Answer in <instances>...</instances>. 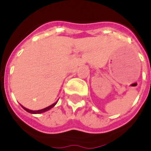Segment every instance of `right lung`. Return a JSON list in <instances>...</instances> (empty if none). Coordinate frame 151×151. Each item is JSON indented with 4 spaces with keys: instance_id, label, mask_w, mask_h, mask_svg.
Returning a JSON list of instances; mask_svg holds the SVG:
<instances>
[{
    "instance_id": "add662e5",
    "label": "right lung",
    "mask_w": 151,
    "mask_h": 151,
    "mask_svg": "<svg viewBox=\"0 0 151 151\" xmlns=\"http://www.w3.org/2000/svg\"><path fill=\"white\" fill-rule=\"evenodd\" d=\"M56 104V103H55V104H53L50 105V106H48V107H47V108H43V109H41V110H38V111H32V110H29V109H27V108H24L23 106H22V108L24 109V110H26L27 111H28V112H30V113H32V114H37V113H42V112H44V111H48V110H50L51 108H52Z\"/></svg>"
}]
</instances>
